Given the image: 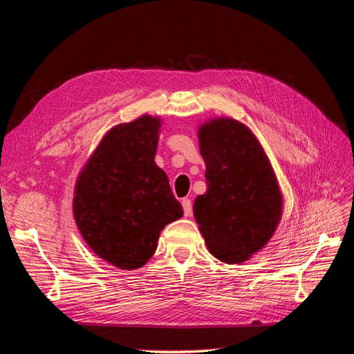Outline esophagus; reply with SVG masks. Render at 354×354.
<instances>
[{
    "label": "esophagus",
    "instance_id": "obj_1",
    "mask_svg": "<svg viewBox=\"0 0 354 354\" xmlns=\"http://www.w3.org/2000/svg\"><path fill=\"white\" fill-rule=\"evenodd\" d=\"M181 205H183L185 216L190 217L192 216V201L189 198H185L183 201H181Z\"/></svg>",
    "mask_w": 354,
    "mask_h": 354
}]
</instances>
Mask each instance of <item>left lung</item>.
Returning <instances> with one entry per match:
<instances>
[{"label":"left lung","mask_w":354,"mask_h":354,"mask_svg":"<svg viewBox=\"0 0 354 354\" xmlns=\"http://www.w3.org/2000/svg\"><path fill=\"white\" fill-rule=\"evenodd\" d=\"M208 190L194 214L209 252L238 264L269 242L281 221L282 195L260 142L242 122L218 118L199 127Z\"/></svg>","instance_id":"1"}]
</instances>
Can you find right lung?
Here are the masks:
<instances>
[{"label": "right lung", "instance_id": "add662e5", "mask_svg": "<svg viewBox=\"0 0 354 354\" xmlns=\"http://www.w3.org/2000/svg\"><path fill=\"white\" fill-rule=\"evenodd\" d=\"M160 120L145 115L103 137L75 185L73 217L100 259L131 270L156 251L159 233L183 216L155 164Z\"/></svg>", "mask_w": 354, "mask_h": 354}]
</instances>
